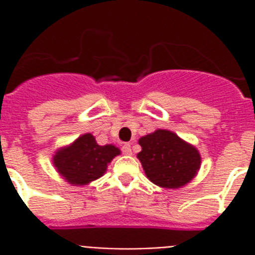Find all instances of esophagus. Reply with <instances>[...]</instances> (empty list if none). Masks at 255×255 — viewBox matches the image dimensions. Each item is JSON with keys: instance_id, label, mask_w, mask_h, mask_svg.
<instances>
[{"instance_id": "obj_1", "label": "esophagus", "mask_w": 255, "mask_h": 255, "mask_svg": "<svg viewBox=\"0 0 255 255\" xmlns=\"http://www.w3.org/2000/svg\"><path fill=\"white\" fill-rule=\"evenodd\" d=\"M122 152H123L124 155H131L132 153L131 144H124L123 147H122Z\"/></svg>"}]
</instances>
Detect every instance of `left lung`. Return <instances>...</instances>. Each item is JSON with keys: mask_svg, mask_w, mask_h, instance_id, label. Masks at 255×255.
I'll list each match as a JSON object with an SVG mask.
<instances>
[{"mask_svg": "<svg viewBox=\"0 0 255 255\" xmlns=\"http://www.w3.org/2000/svg\"><path fill=\"white\" fill-rule=\"evenodd\" d=\"M141 152L137 159L147 177L161 188H180L192 180L200 169L201 157L193 145L176 133L157 129L139 140Z\"/></svg>", "mask_w": 255, "mask_h": 255, "instance_id": "1", "label": "left lung"}]
</instances>
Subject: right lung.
Here are the masks:
<instances>
[{
	"mask_svg": "<svg viewBox=\"0 0 255 255\" xmlns=\"http://www.w3.org/2000/svg\"><path fill=\"white\" fill-rule=\"evenodd\" d=\"M119 153V148L111 144L99 145L91 133H86L71 145L59 149L53 163L67 182L86 185L103 176L108 163Z\"/></svg>",
	"mask_w": 255,
	"mask_h": 255,
	"instance_id": "right-lung-1",
	"label": "right lung"
}]
</instances>
